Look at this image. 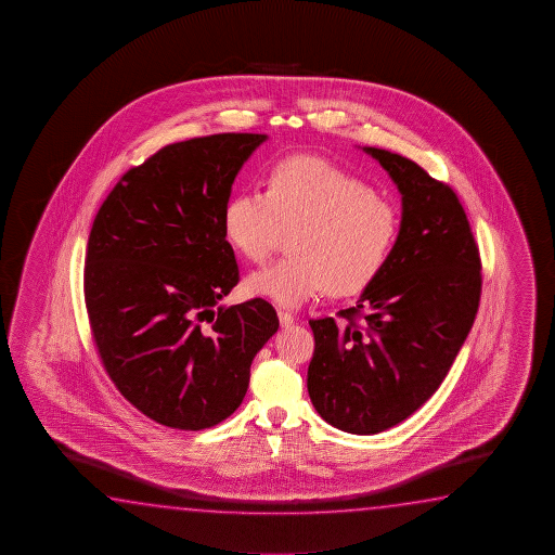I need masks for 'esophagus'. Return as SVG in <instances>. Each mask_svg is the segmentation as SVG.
<instances>
[{"mask_svg": "<svg viewBox=\"0 0 555 555\" xmlns=\"http://www.w3.org/2000/svg\"><path fill=\"white\" fill-rule=\"evenodd\" d=\"M278 319H280V324H282L283 328L295 324V317H293L292 312H287V310H278Z\"/></svg>", "mask_w": 555, "mask_h": 555, "instance_id": "obj_1", "label": "esophagus"}]
</instances>
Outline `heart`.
Masks as SVG:
<instances>
[{
  "label": "heart",
  "instance_id": "b5f03b06",
  "mask_svg": "<svg viewBox=\"0 0 555 555\" xmlns=\"http://www.w3.org/2000/svg\"><path fill=\"white\" fill-rule=\"evenodd\" d=\"M292 256L246 280V292L299 307L330 292L349 297L383 272L398 236V209L363 180L310 155L275 160L266 192L241 190L227 202V241L248 262L270 256L283 231Z\"/></svg>",
  "mask_w": 555,
  "mask_h": 555
}]
</instances>
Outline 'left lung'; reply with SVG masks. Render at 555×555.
<instances>
[{"label": "left lung", "mask_w": 555, "mask_h": 555, "mask_svg": "<svg viewBox=\"0 0 555 555\" xmlns=\"http://www.w3.org/2000/svg\"><path fill=\"white\" fill-rule=\"evenodd\" d=\"M402 194V223L383 272L341 320H310L307 386L320 417L375 435L422 408L441 386L470 332L481 260L454 190L414 160L363 147Z\"/></svg>", "instance_id": "obj_1"}]
</instances>
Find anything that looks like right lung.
I'll list each match as a JSON object with an SVG mask.
<instances>
[{
    "label": "right lung",
    "mask_w": 555,
    "mask_h": 555,
    "mask_svg": "<svg viewBox=\"0 0 555 555\" xmlns=\"http://www.w3.org/2000/svg\"><path fill=\"white\" fill-rule=\"evenodd\" d=\"M266 133L165 145L124 172L94 217L85 307L118 392L182 431L235 412L253 359L280 328L263 299L217 307L241 275L223 231L236 172Z\"/></svg>",
    "instance_id": "obj_1"
}]
</instances>
